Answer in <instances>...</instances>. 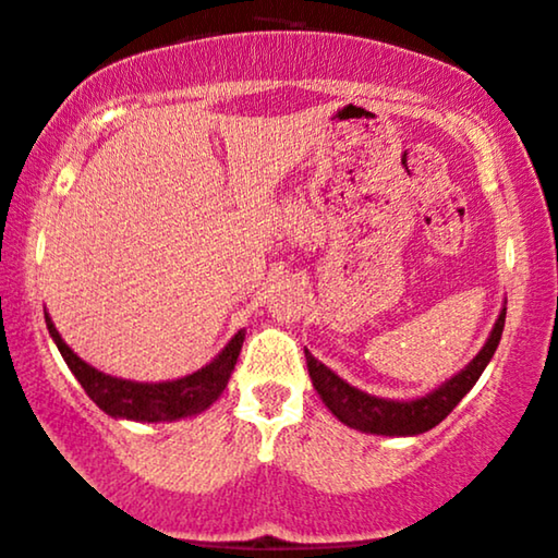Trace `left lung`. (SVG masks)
<instances>
[{
  "label": "left lung",
  "instance_id": "8db88e82",
  "mask_svg": "<svg viewBox=\"0 0 558 558\" xmlns=\"http://www.w3.org/2000/svg\"><path fill=\"white\" fill-rule=\"evenodd\" d=\"M505 319L507 308H501L499 319H496L494 330L488 335L486 343H483L478 355L465 368H460L454 377H449L439 387L432 389V392L424 395V398L387 400L377 398V395H368L364 389L340 379L332 368H327L304 348L308 377H312V385L317 389L322 402L330 408L340 424L351 426L355 432L377 436H418L436 424H441L452 413V408L471 392L483 368L488 366V361L496 353L501 332H505Z\"/></svg>",
  "mask_w": 558,
  "mask_h": 558
}]
</instances>
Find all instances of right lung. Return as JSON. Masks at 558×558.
<instances>
[{"instance_id": "right-lung-1", "label": "right lung", "mask_w": 558, "mask_h": 558, "mask_svg": "<svg viewBox=\"0 0 558 558\" xmlns=\"http://www.w3.org/2000/svg\"><path fill=\"white\" fill-rule=\"evenodd\" d=\"M46 327H49V335L70 372L75 374L87 398L96 402L100 411L109 413L111 418L145 421V424L190 418V415L207 411L223 395L233 366H236L241 345H244V330H239L210 364L197 368L194 374L171 381H132L98 372L96 366L80 359L64 343L49 314H46Z\"/></svg>"}]
</instances>
